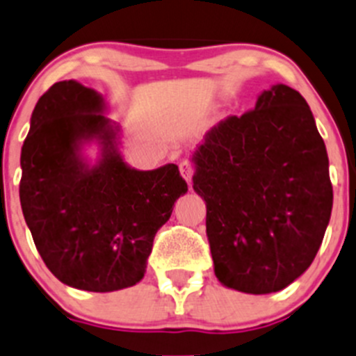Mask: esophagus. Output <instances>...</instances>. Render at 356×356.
<instances>
[{
    "label": "esophagus",
    "mask_w": 356,
    "mask_h": 356,
    "mask_svg": "<svg viewBox=\"0 0 356 356\" xmlns=\"http://www.w3.org/2000/svg\"><path fill=\"white\" fill-rule=\"evenodd\" d=\"M179 170H181V175L184 177V181L191 186L193 174H195V168H193V165L189 163V161H182V163L179 165Z\"/></svg>",
    "instance_id": "1"
}]
</instances>
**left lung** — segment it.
I'll use <instances>...</instances> for the list:
<instances>
[{"label": "left lung", "instance_id": "8db88e82", "mask_svg": "<svg viewBox=\"0 0 356 356\" xmlns=\"http://www.w3.org/2000/svg\"><path fill=\"white\" fill-rule=\"evenodd\" d=\"M224 287L271 294L315 259L332 212L329 156L299 92L275 83L255 108L205 134L191 154Z\"/></svg>", "mask_w": 356, "mask_h": 356}]
</instances>
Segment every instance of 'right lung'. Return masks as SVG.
I'll list each match as a JSON object with an SVG mask.
<instances>
[{"instance_id":"add662e5","label":"right lung","mask_w":356,"mask_h":356,"mask_svg":"<svg viewBox=\"0 0 356 356\" xmlns=\"http://www.w3.org/2000/svg\"><path fill=\"white\" fill-rule=\"evenodd\" d=\"M104 95L76 79L51 86L20 153V205L48 270L69 287L113 292L144 278L156 231L188 193L177 165L130 167ZM98 146L90 161L86 147Z\"/></svg>"}]
</instances>
